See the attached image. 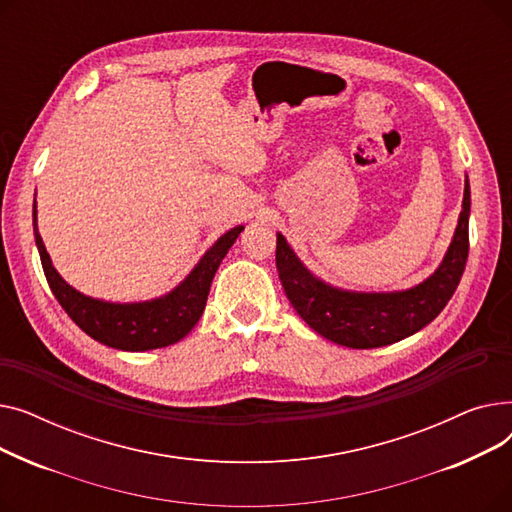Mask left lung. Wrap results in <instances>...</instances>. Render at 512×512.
Masks as SVG:
<instances>
[{
	"label": "left lung",
	"mask_w": 512,
	"mask_h": 512,
	"mask_svg": "<svg viewBox=\"0 0 512 512\" xmlns=\"http://www.w3.org/2000/svg\"><path fill=\"white\" fill-rule=\"evenodd\" d=\"M469 213L467 178L459 224L442 263L423 282L394 292H357L324 282L278 232L276 267L286 297L311 330L348 348H378L413 336L440 315L461 282L469 255Z\"/></svg>",
	"instance_id": "obj_1"
}]
</instances>
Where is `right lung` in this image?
<instances>
[{"label": "right lung", "instance_id": "add662e5", "mask_svg": "<svg viewBox=\"0 0 512 512\" xmlns=\"http://www.w3.org/2000/svg\"><path fill=\"white\" fill-rule=\"evenodd\" d=\"M242 230L245 226H234L224 232L197 261L191 274L164 297L141 303H112L87 297L58 274L39 234L37 201L33 203L35 242L53 297L58 299L74 324L93 340L130 353L176 344L197 326L207 303L211 280Z\"/></svg>", "mask_w": 512, "mask_h": 512}]
</instances>
